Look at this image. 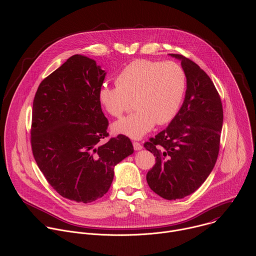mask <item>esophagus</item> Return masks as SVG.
<instances>
[{
    "instance_id": "34e87169",
    "label": "esophagus",
    "mask_w": 256,
    "mask_h": 256,
    "mask_svg": "<svg viewBox=\"0 0 256 256\" xmlns=\"http://www.w3.org/2000/svg\"><path fill=\"white\" fill-rule=\"evenodd\" d=\"M132 146H134V149L136 151H138V150H140L142 148V144L138 142H132Z\"/></svg>"
}]
</instances>
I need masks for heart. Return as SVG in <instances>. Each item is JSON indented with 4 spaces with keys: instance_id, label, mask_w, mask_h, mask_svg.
I'll return each instance as SVG.
<instances>
[{
    "instance_id": "b5f03b06",
    "label": "heart",
    "mask_w": 256,
    "mask_h": 256,
    "mask_svg": "<svg viewBox=\"0 0 256 256\" xmlns=\"http://www.w3.org/2000/svg\"><path fill=\"white\" fill-rule=\"evenodd\" d=\"M116 86L103 85L99 101L105 110L120 118L134 100L136 110L116 122L112 130L134 138L149 132L154 126L170 122L184 103L188 77L175 62L134 60L116 78Z\"/></svg>"
}]
</instances>
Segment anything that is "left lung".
<instances>
[{
	"label": "left lung",
	"mask_w": 256,
	"mask_h": 256,
	"mask_svg": "<svg viewBox=\"0 0 256 256\" xmlns=\"http://www.w3.org/2000/svg\"><path fill=\"white\" fill-rule=\"evenodd\" d=\"M188 77L177 116L144 147L156 157L147 173L150 188L171 200L194 192L212 172L220 150L223 106L212 81L192 60L177 54Z\"/></svg>",
	"instance_id": "obj_1"
}]
</instances>
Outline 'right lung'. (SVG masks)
I'll return each mask as SVG.
<instances>
[{
  "label": "right lung",
  "mask_w": 256,
  "mask_h": 256,
  "mask_svg": "<svg viewBox=\"0 0 256 256\" xmlns=\"http://www.w3.org/2000/svg\"><path fill=\"white\" fill-rule=\"evenodd\" d=\"M106 72L75 54L40 84L32 108L31 149L38 168L62 198L91 202L110 188L114 166L134 152L130 140L107 138L99 101Z\"/></svg>",
  "instance_id": "1"
}]
</instances>
